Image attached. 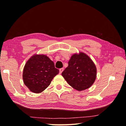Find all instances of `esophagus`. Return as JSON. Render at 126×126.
<instances>
[{
    "instance_id": "1",
    "label": "esophagus",
    "mask_w": 126,
    "mask_h": 126,
    "mask_svg": "<svg viewBox=\"0 0 126 126\" xmlns=\"http://www.w3.org/2000/svg\"><path fill=\"white\" fill-rule=\"evenodd\" d=\"M64 69L63 68H61L60 69V74H62V73Z\"/></svg>"
}]
</instances>
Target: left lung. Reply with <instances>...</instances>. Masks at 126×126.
<instances>
[{
    "label": "left lung",
    "mask_w": 126,
    "mask_h": 126,
    "mask_svg": "<svg viewBox=\"0 0 126 126\" xmlns=\"http://www.w3.org/2000/svg\"><path fill=\"white\" fill-rule=\"evenodd\" d=\"M62 75L68 83L79 91L92 86L96 77V68L92 60L85 53L74 54Z\"/></svg>",
    "instance_id": "obj_1"
}]
</instances>
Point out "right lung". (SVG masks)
Wrapping results in <instances>:
<instances>
[{
	"instance_id": "add662e5",
	"label": "right lung",
	"mask_w": 126,
	"mask_h": 126,
	"mask_svg": "<svg viewBox=\"0 0 126 126\" xmlns=\"http://www.w3.org/2000/svg\"><path fill=\"white\" fill-rule=\"evenodd\" d=\"M59 70L45 55H35L26 62L23 74L24 83L30 91L40 93L50 84Z\"/></svg>"
}]
</instances>
